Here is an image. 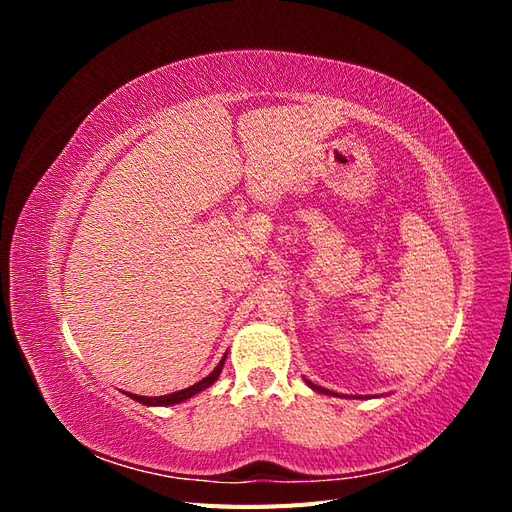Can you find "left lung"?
Segmentation results:
<instances>
[{
    "instance_id": "1",
    "label": "left lung",
    "mask_w": 512,
    "mask_h": 512,
    "mask_svg": "<svg viewBox=\"0 0 512 512\" xmlns=\"http://www.w3.org/2000/svg\"><path fill=\"white\" fill-rule=\"evenodd\" d=\"M305 384L309 386V389H314L316 393H322V395H333V397H346V399H363V395H342V393H335V391H329V389H324V386H318V384H314L312 380H307V378H305Z\"/></svg>"
}]
</instances>
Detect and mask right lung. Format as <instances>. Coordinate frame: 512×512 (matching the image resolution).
Segmentation results:
<instances>
[{
  "instance_id": "add662e5",
  "label": "right lung",
  "mask_w": 512,
  "mask_h": 512,
  "mask_svg": "<svg viewBox=\"0 0 512 512\" xmlns=\"http://www.w3.org/2000/svg\"><path fill=\"white\" fill-rule=\"evenodd\" d=\"M224 361H226V354L222 356V361L215 365V369L211 371V374H207L205 378H200L198 382L185 386V389H179V391H170V393H162V395H136V393H128V397H132L134 401H138V404H145V406H175V404H181V401L194 397L196 393L209 389V386L220 378L222 374V367H224Z\"/></svg>"
}]
</instances>
